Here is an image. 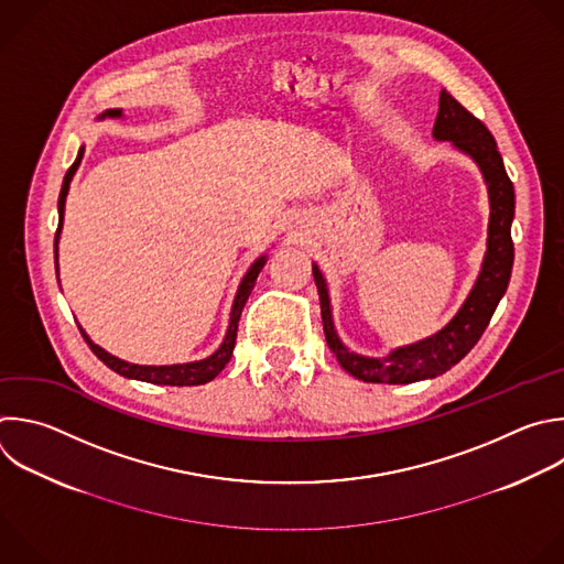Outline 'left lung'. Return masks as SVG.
I'll return each mask as SVG.
<instances>
[{"label": "left lung", "mask_w": 564, "mask_h": 564, "mask_svg": "<svg viewBox=\"0 0 564 564\" xmlns=\"http://www.w3.org/2000/svg\"><path fill=\"white\" fill-rule=\"evenodd\" d=\"M434 139L452 141L454 148L469 154L482 172L489 195V232H487V252L482 259L480 274L465 299L458 314L436 334L399 347L383 358H369L356 351H349L332 321V305L327 294V283L318 270L312 265L314 283L321 301L323 332L329 349L336 354L340 367L349 371L354 379L365 383H390L408 386L425 379H436L478 343L487 329L511 276L513 265V241H511V221H513V183L507 176L502 156L498 152L496 139L487 126L476 119L463 104H458L447 90H441L438 115L434 123Z\"/></svg>", "instance_id": "obj_1"}]
</instances>
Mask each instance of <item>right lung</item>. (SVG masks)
<instances>
[{
  "instance_id": "obj_1",
  "label": "right lung",
  "mask_w": 564,
  "mask_h": 564,
  "mask_svg": "<svg viewBox=\"0 0 564 564\" xmlns=\"http://www.w3.org/2000/svg\"><path fill=\"white\" fill-rule=\"evenodd\" d=\"M119 119L121 117V110L119 108H112V110H106L99 119ZM82 156H84V145L79 148V154L75 159V163L68 167L66 176H64V183H62V193H59V204H57V210H59V226H57V235H55V268H57V243H59V235H62V226H64V208H66V195H68V187H70V181H73V174L77 172L79 163H82ZM265 265V254L259 257L250 270L246 272V276L241 279V285L237 290V296H235V303H232V312H230V323H228V329H226V338L224 343L219 345V349L215 354H210L208 358L204 360H195V362H181V365H137V362H128V360H121L112 354H108L106 349H101L97 343L90 340V336L79 327L84 340L88 343V347L93 349V354L104 362L108 365L112 371H117L119 377H126V379H134V381H143V383H152V386H172V388H193V386H204L208 381H213L215 377H219V371L228 365L230 356H232V349H235V340H237V327H239V318H241V312L246 307V301L257 283V276L259 272L263 270ZM57 279H59V268H57Z\"/></svg>"
}]
</instances>
